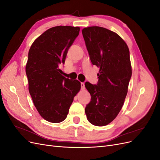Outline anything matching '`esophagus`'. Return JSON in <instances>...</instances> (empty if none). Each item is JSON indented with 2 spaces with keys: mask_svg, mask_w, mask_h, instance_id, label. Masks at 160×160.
I'll list each match as a JSON object with an SVG mask.
<instances>
[{
  "mask_svg": "<svg viewBox=\"0 0 160 160\" xmlns=\"http://www.w3.org/2000/svg\"><path fill=\"white\" fill-rule=\"evenodd\" d=\"M81 89L84 90L85 89V84L84 83H81Z\"/></svg>",
  "mask_w": 160,
  "mask_h": 160,
  "instance_id": "obj_1",
  "label": "esophagus"
}]
</instances>
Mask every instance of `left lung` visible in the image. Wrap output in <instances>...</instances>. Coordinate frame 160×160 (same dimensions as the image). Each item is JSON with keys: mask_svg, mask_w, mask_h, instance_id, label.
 Instances as JSON below:
<instances>
[{"mask_svg": "<svg viewBox=\"0 0 160 160\" xmlns=\"http://www.w3.org/2000/svg\"><path fill=\"white\" fill-rule=\"evenodd\" d=\"M82 34L91 61L99 68L98 83L85 82L91 101L85 108L89 122L105 126L122 109L132 77L129 48L117 33L101 27L84 28Z\"/></svg>", "mask_w": 160, "mask_h": 160, "instance_id": "1", "label": "left lung"}]
</instances>
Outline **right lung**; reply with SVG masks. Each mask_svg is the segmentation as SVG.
Here are the masks:
<instances>
[{
	"label": "right lung",
	"instance_id": "right-lung-1",
	"mask_svg": "<svg viewBox=\"0 0 160 160\" xmlns=\"http://www.w3.org/2000/svg\"><path fill=\"white\" fill-rule=\"evenodd\" d=\"M79 31V27H52L36 38L28 51V91L38 113L47 122L64 121L81 89L78 80L65 78L59 69Z\"/></svg>",
	"mask_w": 160,
	"mask_h": 160
}]
</instances>
